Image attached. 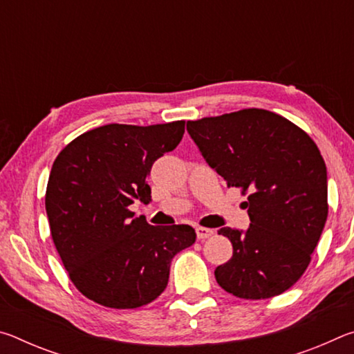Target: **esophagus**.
I'll use <instances>...</instances> for the list:
<instances>
[{"mask_svg": "<svg viewBox=\"0 0 354 354\" xmlns=\"http://www.w3.org/2000/svg\"><path fill=\"white\" fill-rule=\"evenodd\" d=\"M212 234L214 231L209 230V227H203V226L196 227V237H198L200 241H205V239H209Z\"/></svg>", "mask_w": 354, "mask_h": 354, "instance_id": "obj_1", "label": "esophagus"}]
</instances>
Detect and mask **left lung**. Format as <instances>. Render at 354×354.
<instances>
[{
	"label": "left lung",
	"mask_w": 354,
	"mask_h": 354,
	"mask_svg": "<svg viewBox=\"0 0 354 354\" xmlns=\"http://www.w3.org/2000/svg\"><path fill=\"white\" fill-rule=\"evenodd\" d=\"M209 167L227 187L248 192L250 227H221L232 257L215 268L218 286L243 299H266L306 272L328 217L326 165L301 128L266 109L187 122Z\"/></svg>",
	"instance_id": "8db88e82"
}]
</instances>
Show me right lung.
I'll list each match as a JSON object with an SVG mask.
<instances>
[{"label": "right lung", "instance_id": "obj_1", "mask_svg": "<svg viewBox=\"0 0 354 354\" xmlns=\"http://www.w3.org/2000/svg\"><path fill=\"white\" fill-rule=\"evenodd\" d=\"M184 127L104 124L71 140L53 164L45 195L53 242L71 283L101 306L151 303L173 257L195 242L189 225L151 226L129 211L136 200L151 201V167L178 147Z\"/></svg>", "mask_w": 354, "mask_h": 354}]
</instances>
